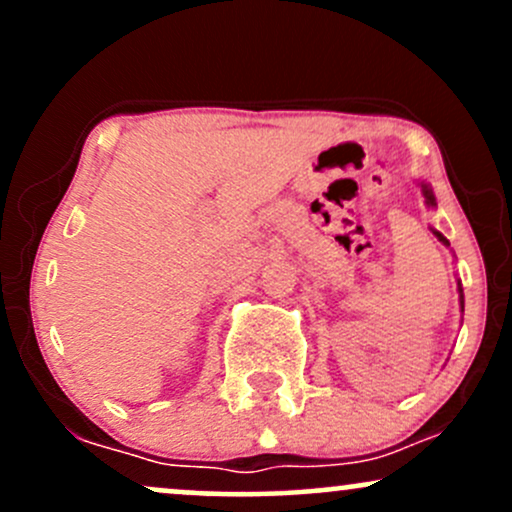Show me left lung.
Wrapping results in <instances>:
<instances>
[{
	"mask_svg": "<svg viewBox=\"0 0 512 512\" xmlns=\"http://www.w3.org/2000/svg\"><path fill=\"white\" fill-rule=\"evenodd\" d=\"M416 185L421 187V195H424V199H426V207L428 209H436L438 204H436V195H433V190H431V185H428L426 180H416ZM433 231V236H436L440 243L445 245V248H450V240L443 236V233L440 231H436V228H431ZM457 291H460V310L464 313V293H462V284H460V279H457Z\"/></svg>",
	"mask_w": 512,
	"mask_h": 512,
	"instance_id": "1",
	"label": "left lung"
}]
</instances>
